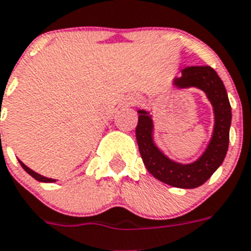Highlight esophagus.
Segmentation results:
<instances>
[{"instance_id": "esophagus-1", "label": "esophagus", "mask_w": 251, "mask_h": 251, "mask_svg": "<svg viewBox=\"0 0 251 251\" xmlns=\"http://www.w3.org/2000/svg\"><path fill=\"white\" fill-rule=\"evenodd\" d=\"M139 102V98H136V97H130L129 100H127V106H136Z\"/></svg>"}]
</instances>
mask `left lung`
I'll use <instances>...</instances> for the list:
<instances>
[{"instance_id": "8db88e82", "label": "left lung", "mask_w": 251, "mask_h": 251, "mask_svg": "<svg viewBox=\"0 0 251 251\" xmlns=\"http://www.w3.org/2000/svg\"><path fill=\"white\" fill-rule=\"evenodd\" d=\"M172 85L177 89H201L213 107V132L207 148L190 163L174 161L155 143L154 122L147 109L138 111L136 140L145 167L157 180L174 187L194 189L203 185L222 165L226 157L232 119L231 104L225 84L209 66L186 67L180 77L172 79Z\"/></svg>"}]
</instances>
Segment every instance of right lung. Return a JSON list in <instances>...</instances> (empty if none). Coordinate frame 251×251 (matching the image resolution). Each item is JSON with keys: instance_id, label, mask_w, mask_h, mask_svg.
<instances>
[{"instance_id": "obj_1", "label": "right lung", "mask_w": 251, "mask_h": 251, "mask_svg": "<svg viewBox=\"0 0 251 251\" xmlns=\"http://www.w3.org/2000/svg\"><path fill=\"white\" fill-rule=\"evenodd\" d=\"M19 162H20V165H22V167L24 168L25 171L28 172L29 175H30L31 177H34L35 180L37 181H41V182H56V178H50V177H46V176H43V175H41V174H38V172H35V171H33V170H31V168H29L28 166L26 165H24V163H23L22 161H20V159H19Z\"/></svg>"}]
</instances>
